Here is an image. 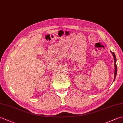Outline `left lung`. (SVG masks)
Wrapping results in <instances>:
<instances>
[{
  "label": "left lung",
  "instance_id": "1",
  "mask_svg": "<svg viewBox=\"0 0 123 123\" xmlns=\"http://www.w3.org/2000/svg\"><path fill=\"white\" fill-rule=\"evenodd\" d=\"M111 52V53L113 54V55L114 56V66H115V72H114V80L115 79L116 77V74H117V65H116V57L115 56V54L113 52Z\"/></svg>",
  "mask_w": 123,
  "mask_h": 123
}]
</instances>
